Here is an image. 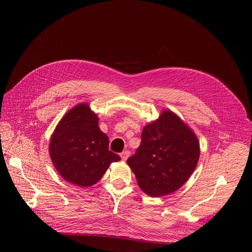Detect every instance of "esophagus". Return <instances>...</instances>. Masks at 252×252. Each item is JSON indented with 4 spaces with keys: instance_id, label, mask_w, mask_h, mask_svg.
Returning <instances> with one entry per match:
<instances>
[{
    "instance_id": "1",
    "label": "esophagus",
    "mask_w": 252,
    "mask_h": 252,
    "mask_svg": "<svg viewBox=\"0 0 252 252\" xmlns=\"http://www.w3.org/2000/svg\"><path fill=\"white\" fill-rule=\"evenodd\" d=\"M128 157H129V151L128 150H125V151H123L121 154V158L123 159V161H126V159L128 158Z\"/></svg>"
}]
</instances>
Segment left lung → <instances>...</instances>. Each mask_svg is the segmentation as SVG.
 <instances>
[{"label":"left lung","instance_id":"left-lung-1","mask_svg":"<svg viewBox=\"0 0 252 252\" xmlns=\"http://www.w3.org/2000/svg\"><path fill=\"white\" fill-rule=\"evenodd\" d=\"M142 142L127 159L139 187L154 197L170 194L185 184L200 158L196 134L171 110L144 126Z\"/></svg>","mask_w":252,"mask_h":252}]
</instances>
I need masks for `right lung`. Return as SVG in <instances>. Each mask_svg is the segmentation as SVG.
I'll return each instance as SVG.
<instances>
[{
    "label": "right lung",
    "mask_w": 252,
    "mask_h": 252,
    "mask_svg": "<svg viewBox=\"0 0 252 252\" xmlns=\"http://www.w3.org/2000/svg\"><path fill=\"white\" fill-rule=\"evenodd\" d=\"M109 139L98 127L97 114L87 103L74 106L58 123L49 155L59 174L80 187L94 185L121 158L109 150Z\"/></svg>",
    "instance_id": "add662e5"
}]
</instances>
